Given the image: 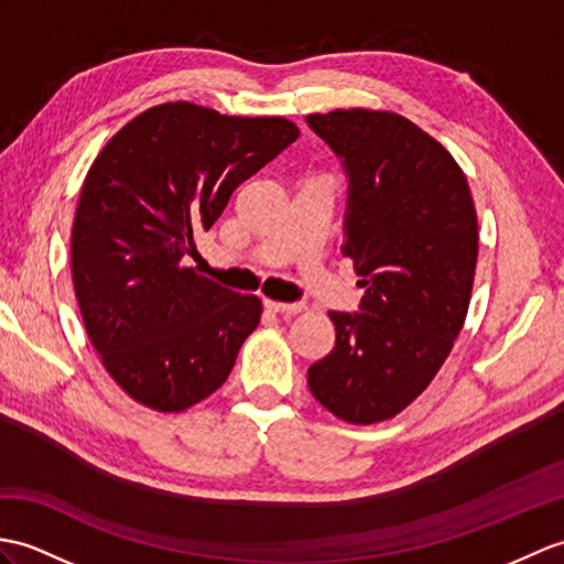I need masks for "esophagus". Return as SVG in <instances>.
<instances>
[{
  "mask_svg": "<svg viewBox=\"0 0 564 564\" xmlns=\"http://www.w3.org/2000/svg\"><path fill=\"white\" fill-rule=\"evenodd\" d=\"M264 307L269 312H276V314H300L305 310V305H300V303L288 305V303H276V300H264Z\"/></svg>",
  "mask_w": 564,
  "mask_h": 564,
  "instance_id": "obj_1",
  "label": "esophagus"
}]
</instances>
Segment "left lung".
<instances>
[{
	"label": "left lung",
	"mask_w": 564,
	"mask_h": 564,
	"mask_svg": "<svg viewBox=\"0 0 564 564\" xmlns=\"http://www.w3.org/2000/svg\"><path fill=\"white\" fill-rule=\"evenodd\" d=\"M348 173L341 254L365 295L329 312L336 346L307 370L312 397L352 425L382 423L423 394L466 322L478 216L454 155L389 110L307 115Z\"/></svg>",
	"instance_id": "left-lung-1"
}]
</instances>
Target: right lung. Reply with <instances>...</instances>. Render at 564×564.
<instances>
[{
	"mask_svg": "<svg viewBox=\"0 0 564 564\" xmlns=\"http://www.w3.org/2000/svg\"><path fill=\"white\" fill-rule=\"evenodd\" d=\"M300 137L285 117L161 102L117 132L88 167L72 228L78 310L102 368L147 409L180 413L226 382L261 317L192 267L247 177Z\"/></svg>",
	"mask_w": 564,
	"mask_h": 564,
	"instance_id": "obj_1",
	"label": "right lung"
}]
</instances>
